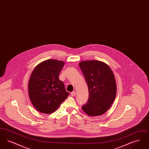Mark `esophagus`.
Returning a JSON list of instances; mask_svg holds the SVG:
<instances>
[{"label": "esophagus", "instance_id": "1", "mask_svg": "<svg viewBox=\"0 0 149 149\" xmlns=\"http://www.w3.org/2000/svg\"><path fill=\"white\" fill-rule=\"evenodd\" d=\"M76 94H77V92L75 91H74V92L71 93V95L72 97H74V96H75Z\"/></svg>", "mask_w": 149, "mask_h": 149}]
</instances>
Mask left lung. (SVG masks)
I'll use <instances>...</instances> for the list:
<instances>
[{
  "label": "left lung",
  "mask_w": 149,
  "mask_h": 149,
  "mask_svg": "<svg viewBox=\"0 0 149 149\" xmlns=\"http://www.w3.org/2000/svg\"><path fill=\"white\" fill-rule=\"evenodd\" d=\"M79 65L89 90V98L82 109L91 116L102 115L116 97L117 86L113 73L108 65L100 61H84Z\"/></svg>",
  "instance_id": "8db88e82"
}]
</instances>
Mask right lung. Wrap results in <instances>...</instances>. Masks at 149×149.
<instances>
[{"label": "right lung", "mask_w": 149, "mask_h": 149, "mask_svg": "<svg viewBox=\"0 0 149 149\" xmlns=\"http://www.w3.org/2000/svg\"><path fill=\"white\" fill-rule=\"evenodd\" d=\"M64 63L47 60L38 64L31 74L29 83L30 100L36 109L43 113L54 112L69 94L58 75Z\"/></svg>", "instance_id": "obj_1"}]
</instances>
